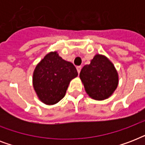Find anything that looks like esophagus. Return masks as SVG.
I'll return each mask as SVG.
<instances>
[{
  "mask_svg": "<svg viewBox=\"0 0 145 145\" xmlns=\"http://www.w3.org/2000/svg\"><path fill=\"white\" fill-rule=\"evenodd\" d=\"M81 66H77V72H78V74H79L80 72V70H81Z\"/></svg>",
  "mask_w": 145,
  "mask_h": 145,
  "instance_id": "obj_1",
  "label": "esophagus"
}]
</instances>
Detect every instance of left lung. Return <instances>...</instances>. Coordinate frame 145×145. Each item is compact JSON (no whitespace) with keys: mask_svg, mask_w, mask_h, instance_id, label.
Listing matches in <instances>:
<instances>
[{"mask_svg":"<svg viewBox=\"0 0 145 145\" xmlns=\"http://www.w3.org/2000/svg\"><path fill=\"white\" fill-rule=\"evenodd\" d=\"M80 78L86 94L97 101L108 99L119 84V75L114 64L101 54H95L90 64L83 67Z\"/></svg>","mask_w":145,"mask_h":145,"instance_id":"obj_1","label":"left lung"}]
</instances>
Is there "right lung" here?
I'll return each mask as SVG.
<instances>
[{
	"label": "right lung",
	"mask_w": 145,
	"mask_h": 145,
	"mask_svg": "<svg viewBox=\"0 0 145 145\" xmlns=\"http://www.w3.org/2000/svg\"><path fill=\"white\" fill-rule=\"evenodd\" d=\"M77 75L71 62L64 60L57 51L50 52L35 67L33 87L40 101L52 105L63 99L71 80Z\"/></svg>",
	"instance_id": "right-lung-1"
}]
</instances>
